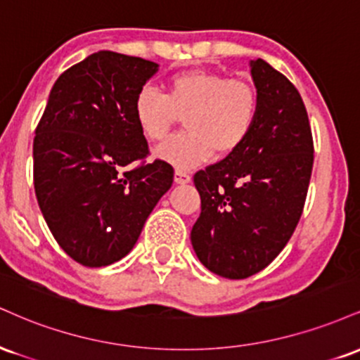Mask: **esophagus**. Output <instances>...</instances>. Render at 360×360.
Instances as JSON below:
<instances>
[{
	"label": "esophagus",
	"instance_id": "34e87169",
	"mask_svg": "<svg viewBox=\"0 0 360 360\" xmlns=\"http://www.w3.org/2000/svg\"><path fill=\"white\" fill-rule=\"evenodd\" d=\"M174 181L177 184H186V183H189V181H191V176H189V172L183 171V169H176Z\"/></svg>",
	"mask_w": 360,
	"mask_h": 360
}]
</instances>
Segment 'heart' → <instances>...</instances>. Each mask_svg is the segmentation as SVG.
I'll return each instance as SVG.
<instances>
[{"label":"heart","instance_id":"1","mask_svg":"<svg viewBox=\"0 0 360 360\" xmlns=\"http://www.w3.org/2000/svg\"><path fill=\"white\" fill-rule=\"evenodd\" d=\"M259 111V91L250 81L201 69L169 77L164 94L142 88L134 100L135 123L148 142H164L184 118V134L155 152L181 169L203 164L214 152L238 150L254 131Z\"/></svg>","mask_w":360,"mask_h":360}]
</instances>
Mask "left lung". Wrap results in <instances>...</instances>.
I'll return each mask as SVG.
<instances>
[{"label": "left lung", "mask_w": 360, "mask_h": 360, "mask_svg": "<svg viewBox=\"0 0 360 360\" xmlns=\"http://www.w3.org/2000/svg\"><path fill=\"white\" fill-rule=\"evenodd\" d=\"M250 68L260 96L254 131L193 177L201 196L193 249L206 269L229 279L262 271L286 247L303 213L315 152L295 84L262 59Z\"/></svg>", "instance_id": "1"}]
</instances>
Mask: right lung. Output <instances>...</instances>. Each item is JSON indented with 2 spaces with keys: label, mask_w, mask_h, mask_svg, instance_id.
I'll list each match as a JSON object with an SVG mask.
<instances>
[{
  "label": "right lung",
  "mask_w": 360,
  "mask_h": 360,
  "mask_svg": "<svg viewBox=\"0 0 360 360\" xmlns=\"http://www.w3.org/2000/svg\"><path fill=\"white\" fill-rule=\"evenodd\" d=\"M155 71L142 57L91 53L60 74L35 128L40 212L62 250L86 267L125 257L174 181L166 160L147 162L134 118L135 96Z\"/></svg>",
  "instance_id": "right-lung-1"
}]
</instances>
